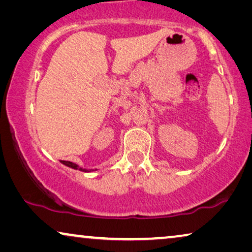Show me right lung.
Here are the masks:
<instances>
[{
  "mask_svg": "<svg viewBox=\"0 0 252 252\" xmlns=\"http://www.w3.org/2000/svg\"><path fill=\"white\" fill-rule=\"evenodd\" d=\"M62 163H63L64 165H66V166L71 167V168H74V170H79V171H82V172H91L92 170H87V168H82L79 166V165L72 163V161H67V160H61Z\"/></svg>",
  "mask_w": 252,
  "mask_h": 252,
  "instance_id": "add662e5",
  "label": "right lung"
}]
</instances>
